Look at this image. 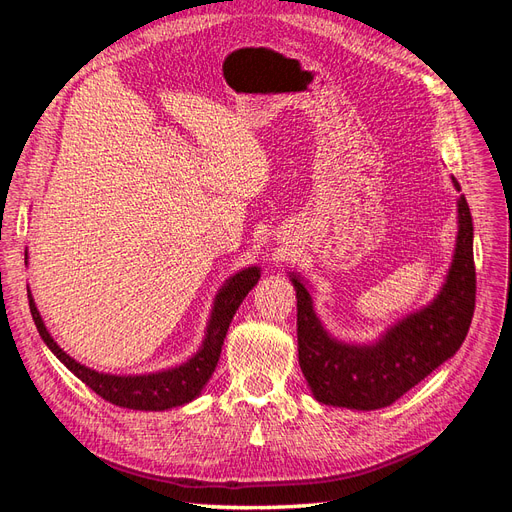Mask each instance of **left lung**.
<instances>
[{
    "label": "left lung",
    "mask_w": 512,
    "mask_h": 512,
    "mask_svg": "<svg viewBox=\"0 0 512 512\" xmlns=\"http://www.w3.org/2000/svg\"><path fill=\"white\" fill-rule=\"evenodd\" d=\"M453 188L461 185L451 177ZM474 226L468 200L457 198V239L442 288L427 305L389 324L365 344L342 342L316 314L312 288L288 271L297 290L299 365L320 404L350 410L391 406L461 348L468 335L474 297Z\"/></svg>",
    "instance_id": "8db88e82"
}]
</instances>
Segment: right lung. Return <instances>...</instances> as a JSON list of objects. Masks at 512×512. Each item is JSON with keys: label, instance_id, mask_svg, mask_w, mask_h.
Returning <instances> with one entry per match:
<instances>
[{"label": "right lung", "instance_id": "1", "mask_svg": "<svg viewBox=\"0 0 512 512\" xmlns=\"http://www.w3.org/2000/svg\"><path fill=\"white\" fill-rule=\"evenodd\" d=\"M27 262V252H25ZM260 280V267L250 265L237 273H232L228 280L215 292V299L211 303L209 320L205 327V337L200 342V348L190 356L188 361L179 365L149 371V374H106V371L91 369L61 348L53 335L46 329V324L38 312L36 301L32 297V290L27 288L29 309H32V318L36 322V329L42 337V342L49 346V350L64 363L72 374L83 380L91 391H96L102 399L111 401L115 406L130 408V410H145V412H162L177 406H185L194 401L207 386L209 378L213 376L215 367H218L224 337L232 322V316L237 314L243 299Z\"/></svg>", "mask_w": 512, "mask_h": 512}]
</instances>
